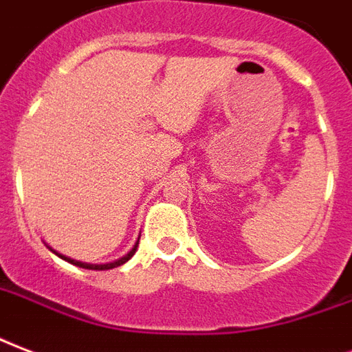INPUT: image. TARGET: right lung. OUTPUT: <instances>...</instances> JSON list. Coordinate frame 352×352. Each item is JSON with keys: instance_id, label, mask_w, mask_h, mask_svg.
Returning <instances> with one entry per match:
<instances>
[{"instance_id": "add662e5", "label": "right lung", "mask_w": 352, "mask_h": 352, "mask_svg": "<svg viewBox=\"0 0 352 352\" xmlns=\"http://www.w3.org/2000/svg\"><path fill=\"white\" fill-rule=\"evenodd\" d=\"M138 244H139V241L135 242V246H133L132 250H130V252H128L126 255H124V257H121V258H119V261H113V263H108V264L80 263V261H75V258L65 257V255H62V253H56V252H54V250H51V248H49V250H51V252H53V253H56V255H58L60 258H64V261H67V263H72V264H75V266H78V268H86V270H111V268H117V266H121V264H124L128 261V258H132V255H133V253H135V250H138Z\"/></svg>"}]
</instances>
